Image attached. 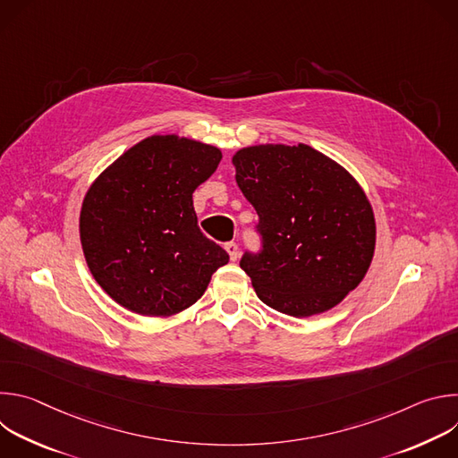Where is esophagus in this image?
I'll return each instance as SVG.
<instances>
[{
    "label": "esophagus",
    "instance_id": "obj_1",
    "mask_svg": "<svg viewBox=\"0 0 458 458\" xmlns=\"http://www.w3.org/2000/svg\"><path fill=\"white\" fill-rule=\"evenodd\" d=\"M225 250L228 251V255H230L232 260H237V259H239V246H237L235 242H226V244H225Z\"/></svg>",
    "mask_w": 458,
    "mask_h": 458
}]
</instances>
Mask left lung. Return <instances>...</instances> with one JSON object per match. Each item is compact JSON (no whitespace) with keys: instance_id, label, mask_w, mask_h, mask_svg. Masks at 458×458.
Returning <instances> with one entry per match:
<instances>
[{"instance_id":"1","label":"left lung","mask_w":458,"mask_h":458,"mask_svg":"<svg viewBox=\"0 0 458 458\" xmlns=\"http://www.w3.org/2000/svg\"><path fill=\"white\" fill-rule=\"evenodd\" d=\"M232 163L263 239V250L241 259L257 297L292 317L337 306L375 251V217L360 184L302 143L246 147Z\"/></svg>"}]
</instances>
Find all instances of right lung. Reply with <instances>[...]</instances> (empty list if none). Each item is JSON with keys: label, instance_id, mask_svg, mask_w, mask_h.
<instances>
[{"label": "right lung", "instance_id": "1", "mask_svg": "<svg viewBox=\"0 0 458 458\" xmlns=\"http://www.w3.org/2000/svg\"><path fill=\"white\" fill-rule=\"evenodd\" d=\"M217 147L150 136L90 184L80 237L90 274L123 308L170 317L198 302L228 253L203 235L191 193L217 168Z\"/></svg>", "mask_w": 458, "mask_h": 458}]
</instances>
